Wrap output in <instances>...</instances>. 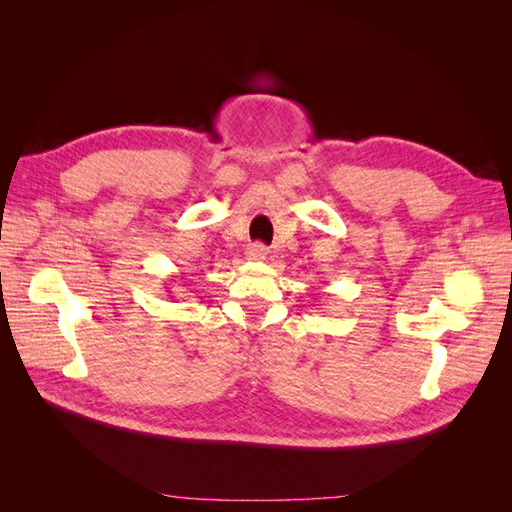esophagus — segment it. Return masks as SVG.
<instances>
[{
    "label": "esophagus",
    "instance_id": "34e87169",
    "mask_svg": "<svg viewBox=\"0 0 512 512\" xmlns=\"http://www.w3.org/2000/svg\"><path fill=\"white\" fill-rule=\"evenodd\" d=\"M245 256L250 258V260H256V262H260V260H267V256H269V250L262 243H252V245H247V250H245Z\"/></svg>",
    "mask_w": 512,
    "mask_h": 512
}]
</instances>
